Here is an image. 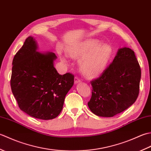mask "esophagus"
<instances>
[{"mask_svg": "<svg viewBox=\"0 0 151 151\" xmlns=\"http://www.w3.org/2000/svg\"><path fill=\"white\" fill-rule=\"evenodd\" d=\"M74 82H75V84H78V83L81 82V80H80L77 77H75V80H74Z\"/></svg>", "mask_w": 151, "mask_h": 151, "instance_id": "esophagus-1", "label": "esophagus"}]
</instances>
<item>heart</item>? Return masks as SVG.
<instances>
[{
	"instance_id": "heart-1",
	"label": "heart",
	"mask_w": 151,
	"mask_h": 151,
	"mask_svg": "<svg viewBox=\"0 0 151 151\" xmlns=\"http://www.w3.org/2000/svg\"><path fill=\"white\" fill-rule=\"evenodd\" d=\"M66 52L73 59H78L82 74L88 78L97 77L103 71L110 60L112 49L110 45L100 43L97 40L89 39L70 46ZM61 60L65 61L62 56Z\"/></svg>"
}]
</instances>
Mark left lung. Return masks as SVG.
Returning a JSON list of instances; mask_svg holds the SVG:
<instances>
[{
    "label": "left lung",
    "mask_w": 151,
    "mask_h": 151,
    "mask_svg": "<svg viewBox=\"0 0 151 151\" xmlns=\"http://www.w3.org/2000/svg\"><path fill=\"white\" fill-rule=\"evenodd\" d=\"M140 79L141 69L134 51L127 47L119 49L100 77L91 82L89 108L95 115L105 117L124 111L138 97Z\"/></svg>",
    "instance_id": "left-lung-1"
}]
</instances>
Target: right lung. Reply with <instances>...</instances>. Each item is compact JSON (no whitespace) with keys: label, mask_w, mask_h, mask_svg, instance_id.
Instances as JSON below:
<instances>
[{"label":"right lung","mask_w":151,"mask_h":151,"mask_svg":"<svg viewBox=\"0 0 151 151\" xmlns=\"http://www.w3.org/2000/svg\"><path fill=\"white\" fill-rule=\"evenodd\" d=\"M29 36L12 62L11 88L19 107L30 116L43 120L56 118L62 111L65 95L74 84V75H60L54 67L57 57L38 52Z\"/></svg>","instance_id":"obj_1"}]
</instances>
